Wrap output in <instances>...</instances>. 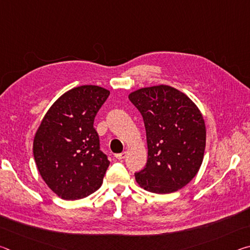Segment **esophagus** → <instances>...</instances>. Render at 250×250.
<instances>
[{
  "instance_id": "1",
  "label": "esophagus",
  "mask_w": 250,
  "mask_h": 250,
  "mask_svg": "<svg viewBox=\"0 0 250 250\" xmlns=\"http://www.w3.org/2000/svg\"><path fill=\"white\" fill-rule=\"evenodd\" d=\"M126 154H128V152H122V153H119V154H116L115 155V158L117 159V160H124L125 156H126Z\"/></svg>"
}]
</instances>
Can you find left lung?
I'll return each mask as SVG.
<instances>
[{
    "mask_svg": "<svg viewBox=\"0 0 250 250\" xmlns=\"http://www.w3.org/2000/svg\"><path fill=\"white\" fill-rule=\"evenodd\" d=\"M129 99L142 115L147 143L146 167L135 173V180L156 194L184 188L204 158L206 128L200 109L183 92L166 84L141 88Z\"/></svg>",
    "mask_w": 250,
    "mask_h": 250,
    "instance_id": "8db88e82",
    "label": "left lung"
}]
</instances>
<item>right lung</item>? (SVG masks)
Returning a JSON list of instances; mask_svg holds the SVG:
<instances>
[{
	"label": "right lung",
	"instance_id": "right-lung-1",
	"mask_svg": "<svg viewBox=\"0 0 250 250\" xmlns=\"http://www.w3.org/2000/svg\"><path fill=\"white\" fill-rule=\"evenodd\" d=\"M110 91L84 84L65 92L46 112L33 143L41 176L62 200H80L103 184L109 160L94 128Z\"/></svg>",
	"mask_w": 250,
	"mask_h": 250
}]
</instances>
